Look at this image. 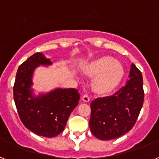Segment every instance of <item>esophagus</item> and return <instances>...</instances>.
<instances>
[{
	"label": "esophagus",
	"mask_w": 159,
	"mask_h": 159,
	"mask_svg": "<svg viewBox=\"0 0 159 159\" xmlns=\"http://www.w3.org/2000/svg\"><path fill=\"white\" fill-rule=\"evenodd\" d=\"M82 99H83V101H84V102H88L90 101V97L88 96V95H84L82 97Z\"/></svg>",
	"instance_id": "esophagus-1"
}]
</instances>
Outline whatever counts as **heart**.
<instances>
[{
  "label": "heart",
  "mask_w": 159,
  "mask_h": 159,
  "mask_svg": "<svg viewBox=\"0 0 159 159\" xmlns=\"http://www.w3.org/2000/svg\"><path fill=\"white\" fill-rule=\"evenodd\" d=\"M84 72L88 76H94L92 88L95 93L101 95L112 93L119 86L124 75L123 65L109 56L99 57L87 64Z\"/></svg>",
  "instance_id": "obj_1"
}]
</instances>
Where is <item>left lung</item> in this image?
Returning <instances> with one entry per match:
<instances>
[{
    "label": "left lung",
    "instance_id": "1",
    "mask_svg": "<svg viewBox=\"0 0 159 159\" xmlns=\"http://www.w3.org/2000/svg\"><path fill=\"white\" fill-rule=\"evenodd\" d=\"M143 85L141 71L132 64L124 87L111 96L91 102L89 127L94 136L100 140L115 139L131 130L143 104Z\"/></svg>",
    "mask_w": 159,
    "mask_h": 159
}]
</instances>
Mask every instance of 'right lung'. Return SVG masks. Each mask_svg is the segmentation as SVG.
<instances>
[{
	"label": "right lung",
	"mask_w": 159,
	"mask_h": 159,
	"mask_svg": "<svg viewBox=\"0 0 159 159\" xmlns=\"http://www.w3.org/2000/svg\"><path fill=\"white\" fill-rule=\"evenodd\" d=\"M52 64L37 52L20 64L13 87V96L20 119L26 128L40 136L53 138L64 130L80 95L75 88H56L48 93L33 94L32 77L36 67Z\"/></svg>",
	"instance_id": "right-lung-1"
}]
</instances>
